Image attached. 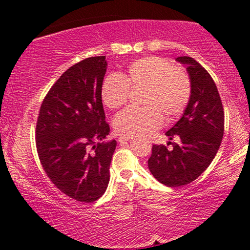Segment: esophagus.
<instances>
[{"mask_svg":"<svg viewBox=\"0 0 250 250\" xmlns=\"http://www.w3.org/2000/svg\"><path fill=\"white\" fill-rule=\"evenodd\" d=\"M131 137H128V135H121V137H119V139H118V141H119L120 143L122 142H126V141H130L131 140Z\"/></svg>","mask_w":250,"mask_h":250,"instance_id":"esophagus-1","label":"esophagus"}]
</instances>
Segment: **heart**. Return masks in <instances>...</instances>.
Returning <instances> with one entry per match:
<instances>
[{
	"label": "heart",
	"instance_id": "b5f03b06",
	"mask_svg": "<svg viewBox=\"0 0 250 250\" xmlns=\"http://www.w3.org/2000/svg\"><path fill=\"white\" fill-rule=\"evenodd\" d=\"M143 88L145 108H126L113 119L118 132L128 137H146L163 125L164 118L179 117L191 98V80L188 74L174 68L166 58L149 56L129 65L125 75L112 74L104 78L100 98L109 109L126 104L130 90Z\"/></svg>",
	"mask_w": 250,
	"mask_h": 250
}]
</instances>
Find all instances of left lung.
<instances>
[{
  "label": "left lung",
  "mask_w": 250,
  "mask_h": 250,
  "mask_svg": "<svg viewBox=\"0 0 250 250\" xmlns=\"http://www.w3.org/2000/svg\"><path fill=\"white\" fill-rule=\"evenodd\" d=\"M186 66L191 80V98L183 116L166 133L180 143L152 146L147 167L156 180L170 188H179L196 180L216 155L224 135V109L213 78L195 59L177 57Z\"/></svg>",
  "instance_id": "8db88e82"
}]
</instances>
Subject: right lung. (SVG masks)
I'll return each instance as SVG.
<instances>
[{"mask_svg": "<svg viewBox=\"0 0 250 250\" xmlns=\"http://www.w3.org/2000/svg\"><path fill=\"white\" fill-rule=\"evenodd\" d=\"M105 56L86 58L62 74L41 105L36 147L46 174L74 200L95 202L104 195L117 141L104 142L105 122L101 84Z\"/></svg>", "mask_w": 250, "mask_h": 250, "instance_id": "obj_1", "label": "right lung"}]
</instances>
